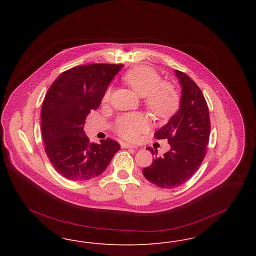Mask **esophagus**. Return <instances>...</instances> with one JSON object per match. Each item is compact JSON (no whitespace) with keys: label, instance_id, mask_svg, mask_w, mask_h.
I'll use <instances>...</instances> for the list:
<instances>
[{"label":"esophagus","instance_id":"34e87169","mask_svg":"<svg viewBox=\"0 0 256 256\" xmlns=\"http://www.w3.org/2000/svg\"><path fill=\"white\" fill-rule=\"evenodd\" d=\"M122 148H136V146H134V145H132V144H128V143H124L122 144Z\"/></svg>","mask_w":256,"mask_h":256}]
</instances>
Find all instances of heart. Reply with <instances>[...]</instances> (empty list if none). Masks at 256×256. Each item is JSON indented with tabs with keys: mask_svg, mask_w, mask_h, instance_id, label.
<instances>
[{
	"mask_svg": "<svg viewBox=\"0 0 256 256\" xmlns=\"http://www.w3.org/2000/svg\"><path fill=\"white\" fill-rule=\"evenodd\" d=\"M124 80L139 97L146 98V108L156 117H168L178 108L180 98L172 86L161 82L158 73L150 67L138 66L124 76ZM108 88L104 100L110 98ZM148 128L145 117L141 114H128L119 119L117 132L128 140H135Z\"/></svg>",
	"mask_w": 256,
	"mask_h": 256,
	"instance_id": "1",
	"label": "heart"
}]
</instances>
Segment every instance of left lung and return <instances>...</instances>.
<instances>
[{
  "label": "left lung",
  "mask_w": 256,
  "mask_h": 256,
  "mask_svg": "<svg viewBox=\"0 0 256 256\" xmlns=\"http://www.w3.org/2000/svg\"><path fill=\"white\" fill-rule=\"evenodd\" d=\"M174 74L182 87L180 108L154 134L156 139H168L170 150L143 169L150 182L166 189L180 186L195 174L206 156L210 134L209 111L200 89L186 74L174 70ZM146 150L154 154L152 148Z\"/></svg>",
  "instance_id": "1"
}]
</instances>
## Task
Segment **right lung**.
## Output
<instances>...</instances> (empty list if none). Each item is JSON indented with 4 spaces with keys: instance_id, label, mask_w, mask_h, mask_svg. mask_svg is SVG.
Segmentation results:
<instances>
[{
    "instance_id": "add662e5",
    "label": "right lung",
    "mask_w": 256,
    "mask_h": 256,
    "mask_svg": "<svg viewBox=\"0 0 256 256\" xmlns=\"http://www.w3.org/2000/svg\"><path fill=\"white\" fill-rule=\"evenodd\" d=\"M122 64H88L60 74L47 92L41 111L45 152L61 176L87 180L106 169L120 145L108 138L89 143L86 116L97 110Z\"/></svg>"
}]
</instances>
